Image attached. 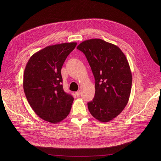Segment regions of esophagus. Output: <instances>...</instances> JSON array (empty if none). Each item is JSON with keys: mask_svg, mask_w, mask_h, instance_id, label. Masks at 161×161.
Returning <instances> with one entry per match:
<instances>
[{"mask_svg": "<svg viewBox=\"0 0 161 161\" xmlns=\"http://www.w3.org/2000/svg\"><path fill=\"white\" fill-rule=\"evenodd\" d=\"M75 95H76V96H77V97H80V95H81L80 91H77V92H75Z\"/></svg>", "mask_w": 161, "mask_h": 161, "instance_id": "obj_1", "label": "esophagus"}]
</instances>
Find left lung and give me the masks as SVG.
<instances>
[{"label": "left lung", "mask_w": 161, "mask_h": 161, "mask_svg": "<svg viewBox=\"0 0 161 161\" xmlns=\"http://www.w3.org/2000/svg\"><path fill=\"white\" fill-rule=\"evenodd\" d=\"M77 49L85 54L95 80V94L87 103L91 114L106 123L121 113L127 104L132 87V73L121 49L103 40L82 42Z\"/></svg>", "instance_id": "left-lung-1"}]
</instances>
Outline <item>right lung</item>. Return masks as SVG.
Listing matches in <instances>:
<instances>
[{"instance_id":"add662e5","label":"right lung","mask_w":161,"mask_h":161,"mask_svg":"<svg viewBox=\"0 0 161 161\" xmlns=\"http://www.w3.org/2000/svg\"><path fill=\"white\" fill-rule=\"evenodd\" d=\"M76 42L49 46L33 54L25 66L23 89L37 115L52 123L62 121L70 112L74 98L63 90L61 70Z\"/></svg>"}]
</instances>
